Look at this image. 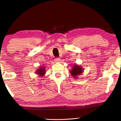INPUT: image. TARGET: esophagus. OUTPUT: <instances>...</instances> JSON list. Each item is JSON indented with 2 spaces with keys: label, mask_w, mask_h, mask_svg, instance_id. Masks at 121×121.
<instances>
[{
  "label": "esophagus",
  "mask_w": 121,
  "mask_h": 121,
  "mask_svg": "<svg viewBox=\"0 0 121 121\" xmlns=\"http://www.w3.org/2000/svg\"><path fill=\"white\" fill-rule=\"evenodd\" d=\"M60 59L59 58H56L55 59V62H60Z\"/></svg>",
  "instance_id": "esophagus-1"
}]
</instances>
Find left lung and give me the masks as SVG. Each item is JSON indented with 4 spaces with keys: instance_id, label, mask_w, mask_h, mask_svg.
<instances>
[{
    "instance_id": "left-lung-1",
    "label": "left lung",
    "mask_w": 121,
    "mask_h": 121,
    "mask_svg": "<svg viewBox=\"0 0 121 121\" xmlns=\"http://www.w3.org/2000/svg\"><path fill=\"white\" fill-rule=\"evenodd\" d=\"M83 72V69L82 67L78 64H75L73 67L72 70H70V73L74 78H77V76L80 75Z\"/></svg>"
}]
</instances>
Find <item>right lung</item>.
<instances>
[{"label": "right lung", "mask_w": 121, "mask_h": 121, "mask_svg": "<svg viewBox=\"0 0 121 121\" xmlns=\"http://www.w3.org/2000/svg\"><path fill=\"white\" fill-rule=\"evenodd\" d=\"M36 73L37 75H39V77H43L46 73L45 67H39V68H38L37 70H36Z\"/></svg>", "instance_id": "add662e5"}]
</instances>
